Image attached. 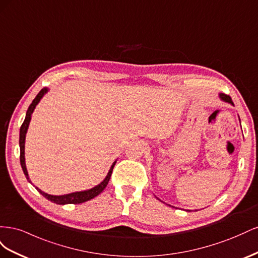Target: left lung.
<instances>
[{
	"mask_svg": "<svg viewBox=\"0 0 258 258\" xmlns=\"http://www.w3.org/2000/svg\"><path fill=\"white\" fill-rule=\"evenodd\" d=\"M220 98H221L223 101H225V102H228V103H230V104H232V105H233L232 100H231V98H230L229 96L225 95V93H221V95H220Z\"/></svg>",
	"mask_w": 258,
	"mask_h": 258,
	"instance_id": "obj_1",
	"label": "left lung"
}]
</instances>
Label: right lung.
<instances>
[{"label":"right lung","instance_id":"obj_1","mask_svg":"<svg viewBox=\"0 0 258 258\" xmlns=\"http://www.w3.org/2000/svg\"><path fill=\"white\" fill-rule=\"evenodd\" d=\"M47 91H48L47 88H43L40 92L37 93V96L34 98V100L32 101V103L30 104L28 111H27V114H26L25 121H23V123L21 124V127H20V137H19L20 165H21V168L23 170V173H25V175H26V177H27V179H28L29 182H31V181H30L29 175H28V171H27V168H26V162H25L26 134H27V130H28V127H29L30 120H31V115H32L36 104L40 102V100L43 98V96ZM115 163H116V161L112 165V167H111L110 171H108L106 177L103 179V182H101L99 185H97L96 187H93V188H91V189L84 190V191H76V192L68 194V195H62V196H52V195H48V194L42 191L40 188H37V187H36V189L38 190V192H40L41 195H43V196L46 199L50 200L51 202H53V204H57V205H69V204L79 205V204H83V202H86V201H88V200H90L92 198H95L96 196H98L99 194H101V192L103 191V189L105 188L106 185L108 184V181H110Z\"/></svg>","mask_w":258,"mask_h":258}]
</instances>
